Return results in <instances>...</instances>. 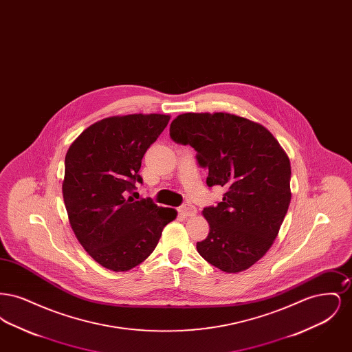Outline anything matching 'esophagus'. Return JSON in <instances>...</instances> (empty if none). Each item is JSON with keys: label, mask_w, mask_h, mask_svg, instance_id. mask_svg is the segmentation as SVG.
Instances as JSON below:
<instances>
[{"label": "esophagus", "mask_w": 352, "mask_h": 352, "mask_svg": "<svg viewBox=\"0 0 352 352\" xmlns=\"http://www.w3.org/2000/svg\"><path fill=\"white\" fill-rule=\"evenodd\" d=\"M179 212L184 215V217H194L197 214V208L192 206V204H184L181 208H179Z\"/></svg>", "instance_id": "34e87169"}]
</instances>
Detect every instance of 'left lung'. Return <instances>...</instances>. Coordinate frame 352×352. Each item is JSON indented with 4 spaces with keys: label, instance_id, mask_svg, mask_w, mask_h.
I'll return each instance as SVG.
<instances>
[{
    "label": "left lung",
    "instance_id": "left-lung-1",
    "mask_svg": "<svg viewBox=\"0 0 352 352\" xmlns=\"http://www.w3.org/2000/svg\"><path fill=\"white\" fill-rule=\"evenodd\" d=\"M170 137L198 153L210 187L226 188L218 206L201 211L210 234L197 243L199 254L226 273L251 268L273 245L290 204L287 154L264 125L227 112L182 113Z\"/></svg>",
    "mask_w": 352,
    "mask_h": 352
}]
</instances>
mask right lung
Instances as JSON below:
<instances>
[{"label": "right lung", "mask_w": 352, "mask_h": 352, "mask_svg": "<svg viewBox=\"0 0 352 352\" xmlns=\"http://www.w3.org/2000/svg\"><path fill=\"white\" fill-rule=\"evenodd\" d=\"M170 116L134 113L92 124L68 148L63 201L69 226L101 267L126 272L157 247L177 211L149 199L134 201L144 154L164 132Z\"/></svg>", "instance_id": "right-lung-1"}]
</instances>
